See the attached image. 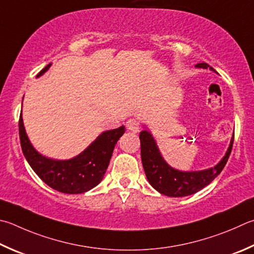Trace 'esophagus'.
Wrapping results in <instances>:
<instances>
[{
	"instance_id": "1",
	"label": "esophagus",
	"mask_w": 254,
	"mask_h": 254,
	"mask_svg": "<svg viewBox=\"0 0 254 254\" xmlns=\"http://www.w3.org/2000/svg\"><path fill=\"white\" fill-rule=\"evenodd\" d=\"M127 127L128 131H131L133 133H137L140 131V126L139 123H137L136 120L134 119H130L127 122Z\"/></svg>"
}]
</instances>
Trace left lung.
<instances>
[{"label": "left lung", "mask_w": 254, "mask_h": 254, "mask_svg": "<svg viewBox=\"0 0 254 254\" xmlns=\"http://www.w3.org/2000/svg\"><path fill=\"white\" fill-rule=\"evenodd\" d=\"M197 66L203 68L209 67L211 71L215 72L214 68L207 65L206 63H200L197 64ZM233 139L234 136H232L222 160L213 168L201 170V171H180L170 167L165 162L153 135L145 127L140 133V141L142 164L147 181L161 194L168 196L181 197L194 194L204 187L209 186L222 171L231 153Z\"/></svg>", "instance_id": "8db88e82"}]
</instances>
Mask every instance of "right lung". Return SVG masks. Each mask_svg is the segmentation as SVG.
I'll return each mask as SVG.
<instances>
[{
    "label": "right lung",
    "instance_id": "obj_1",
    "mask_svg": "<svg viewBox=\"0 0 254 254\" xmlns=\"http://www.w3.org/2000/svg\"><path fill=\"white\" fill-rule=\"evenodd\" d=\"M50 66L51 63L36 77L43 75ZM18 132L23 154L39 178L59 192L79 194L91 190L102 181L114 146L126 132V127L122 126L102 132L84 151L68 160H54L39 153L27 137L22 113L18 121Z\"/></svg>",
    "mask_w": 254,
    "mask_h": 254
}]
</instances>
